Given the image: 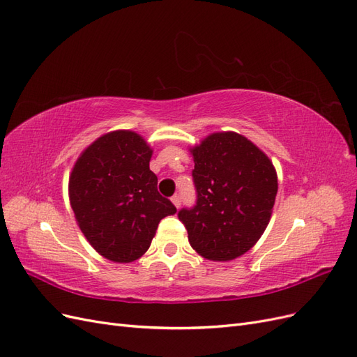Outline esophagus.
<instances>
[{
	"label": "esophagus",
	"instance_id": "1",
	"mask_svg": "<svg viewBox=\"0 0 357 357\" xmlns=\"http://www.w3.org/2000/svg\"><path fill=\"white\" fill-rule=\"evenodd\" d=\"M171 202L176 205V208H178V207H180V205H181V198H180L178 195H174V197H172V198H171Z\"/></svg>",
	"mask_w": 357,
	"mask_h": 357
}]
</instances>
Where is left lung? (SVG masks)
<instances>
[{"label": "left lung", "instance_id": "8db88e82", "mask_svg": "<svg viewBox=\"0 0 357 357\" xmlns=\"http://www.w3.org/2000/svg\"><path fill=\"white\" fill-rule=\"evenodd\" d=\"M198 192L195 208L181 210L188 238L199 256L229 262L259 241L271 220L278 190L273 160L234 131L213 132L189 147Z\"/></svg>", "mask_w": 357, "mask_h": 357}]
</instances>
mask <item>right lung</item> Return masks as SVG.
<instances>
[{"mask_svg":"<svg viewBox=\"0 0 357 357\" xmlns=\"http://www.w3.org/2000/svg\"><path fill=\"white\" fill-rule=\"evenodd\" d=\"M153 149L143 135L116 129L95 139L75 160L68 197L82 234L116 264L142 257L159 222L177 210L158 192L150 171Z\"/></svg>","mask_w":357,"mask_h":357,"instance_id":"right-lung-1","label":"right lung"}]
</instances>
